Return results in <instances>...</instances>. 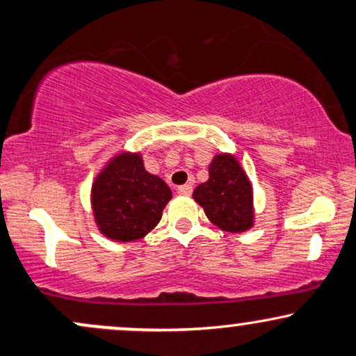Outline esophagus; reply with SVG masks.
<instances>
[{"label":"esophagus","mask_w":356,"mask_h":356,"mask_svg":"<svg viewBox=\"0 0 356 356\" xmlns=\"http://www.w3.org/2000/svg\"><path fill=\"white\" fill-rule=\"evenodd\" d=\"M177 192L181 195H191L192 194V186H191V184H184V186L177 187Z\"/></svg>","instance_id":"34e87169"}]
</instances>
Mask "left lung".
<instances>
[{
    "mask_svg": "<svg viewBox=\"0 0 356 356\" xmlns=\"http://www.w3.org/2000/svg\"><path fill=\"white\" fill-rule=\"evenodd\" d=\"M192 197L219 229L244 232L252 227V187L234 155H216L209 165V179L195 187Z\"/></svg>",
    "mask_w": 356,
    "mask_h": 356,
    "instance_id": "1",
    "label": "left lung"
}]
</instances>
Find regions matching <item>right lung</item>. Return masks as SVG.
Here are the masks:
<instances>
[{"mask_svg": "<svg viewBox=\"0 0 356 356\" xmlns=\"http://www.w3.org/2000/svg\"><path fill=\"white\" fill-rule=\"evenodd\" d=\"M172 197L169 186L149 174L140 154L115 155L92 186V209L105 238L130 243L144 238L159 224Z\"/></svg>", "mask_w": 356, "mask_h": 356, "instance_id": "right-lung-1", "label": "right lung"}]
</instances>
